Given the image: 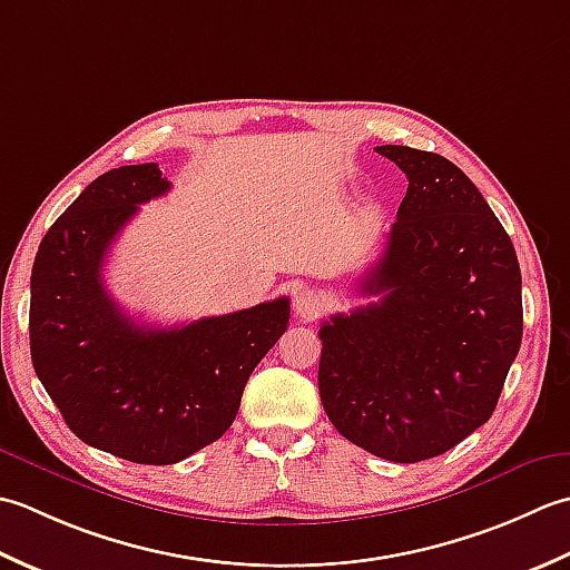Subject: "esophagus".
<instances>
[{"instance_id": "obj_1", "label": "esophagus", "mask_w": 570, "mask_h": 570, "mask_svg": "<svg viewBox=\"0 0 570 570\" xmlns=\"http://www.w3.org/2000/svg\"><path fill=\"white\" fill-rule=\"evenodd\" d=\"M293 309H295L297 317L312 320V317H317L320 312H322V299H320V295L315 293V289L299 287L297 293H295V297H293Z\"/></svg>"}]
</instances>
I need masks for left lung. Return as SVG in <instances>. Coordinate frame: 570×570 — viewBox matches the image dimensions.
<instances>
[{
  "instance_id": "left-lung-1",
  "label": "left lung",
  "mask_w": 570,
  "mask_h": 570,
  "mask_svg": "<svg viewBox=\"0 0 570 570\" xmlns=\"http://www.w3.org/2000/svg\"><path fill=\"white\" fill-rule=\"evenodd\" d=\"M376 153L409 177L379 263L358 281L379 302L320 327V399L354 445L421 462L490 421L519 354L524 312L512 238L450 159Z\"/></svg>"
}]
</instances>
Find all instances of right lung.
I'll list each match as a JSON object with an SVG mask.
<instances>
[{"instance_id":"add662e5","label":"right lung","mask_w":570,"mask_h":570,"mask_svg":"<svg viewBox=\"0 0 570 570\" xmlns=\"http://www.w3.org/2000/svg\"><path fill=\"white\" fill-rule=\"evenodd\" d=\"M169 189L155 161L100 174L46 230L31 268V362L46 393L86 445L139 464H174L224 435L289 320L277 297L179 327L135 324L102 263L137 206Z\"/></svg>"}]
</instances>
